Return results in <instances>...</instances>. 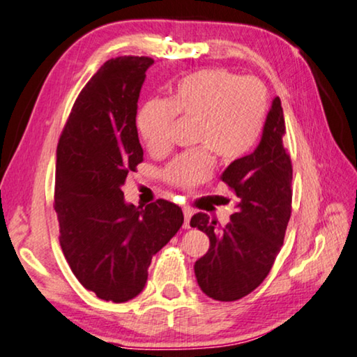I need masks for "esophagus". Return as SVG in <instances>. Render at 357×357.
I'll list each match as a JSON object with an SVG mask.
<instances>
[{
    "label": "esophagus",
    "mask_w": 357,
    "mask_h": 357,
    "mask_svg": "<svg viewBox=\"0 0 357 357\" xmlns=\"http://www.w3.org/2000/svg\"><path fill=\"white\" fill-rule=\"evenodd\" d=\"M183 213H184V229H189L190 225V218H192V209L189 206H184L183 208Z\"/></svg>",
    "instance_id": "34e87169"
}]
</instances>
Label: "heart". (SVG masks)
Listing matches in <instances>:
<instances>
[{"mask_svg": "<svg viewBox=\"0 0 357 357\" xmlns=\"http://www.w3.org/2000/svg\"><path fill=\"white\" fill-rule=\"evenodd\" d=\"M267 90L254 77H238L222 68L202 70L174 84L168 103L151 100L137 117L138 132L152 154L169 148L174 116L197 122L195 144L205 146L225 163L251 151L262 128ZM206 149L173 158L165 178L176 188L190 189L205 183L213 172V155Z\"/></svg>", "mask_w": 357, "mask_h": 357, "instance_id": "heart-1", "label": "heart"}]
</instances>
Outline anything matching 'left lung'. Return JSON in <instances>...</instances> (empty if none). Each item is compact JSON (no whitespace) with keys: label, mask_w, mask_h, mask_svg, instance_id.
<instances>
[{"label":"left lung","mask_w":357,"mask_h":357,"mask_svg":"<svg viewBox=\"0 0 357 357\" xmlns=\"http://www.w3.org/2000/svg\"><path fill=\"white\" fill-rule=\"evenodd\" d=\"M281 100L275 97L254 152L231 162L220 179L235 192V213L220 227L199 213L192 227L205 231L209 250L194 265L197 282L208 297L234 302L248 296L270 273L284 241L292 203V165L282 138Z\"/></svg>","instance_id":"1"}]
</instances>
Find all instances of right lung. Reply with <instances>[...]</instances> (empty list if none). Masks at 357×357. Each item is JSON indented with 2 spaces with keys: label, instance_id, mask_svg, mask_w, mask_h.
<instances>
[{
  "label": "right lung",
  "instance_id": "1",
  "mask_svg": "<svg viewBox=\"0 0 357 357\" xmlns=\"http://www.w3.org/2000/svg\"><path fill=\"white\" fill-rule=\"evenodd\" d=\"M149 56L107 60L79 93L56 146L55 211L61 251L86 289L106 302L144 289L152 257L184 222L167 200L137 208L122 185L143 162L137 109Z\"/></svg>",
  "mask_w": 357,
  "mask_h": 357
}]
</instances>
